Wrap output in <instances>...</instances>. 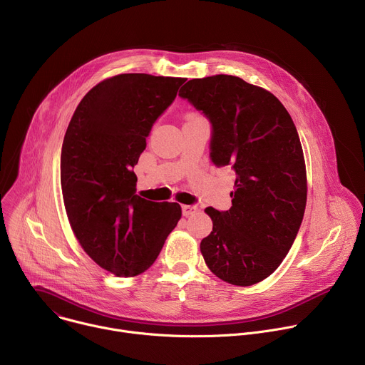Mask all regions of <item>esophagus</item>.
Instances as JSON below:
<instances>
[{
    "mask_svg": "<svg viewBox=\"0 0 365 365\" xmlns=\"http://www.w3.org/2000/svg\"><path fill=\"white\" fill-rule=\"evenodd\" d=\"M197 211H199V210H197L196 205H182V214H183L185 217H190V215L196 214Z\"/></svg>",
    "mask_w": 365,
    "mask_h": 365,
    "instance_id": "1",
    "label": "esophagus"
}]
</instances>
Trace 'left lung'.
I'll list each match as a JSON object with an SVG mask.
<instances>
[{
    "label": "left lung",
    "instance_id": "obj_1",
    "mask_svg": "<svg viewBox=\"0 0 365 365\" xmlns=\"http://www.w3.org/2000/svg\"><path fill=\"white\" fill-rule=\"evenodd\" d=\"M179 96L211 123L210 158L235 172L232 206L206 207L212 231L200 242L221 280L251 286L283 262L306 206V168L297 130L269 91L231 75L190 79Z\"/></svg>",
    "mask_w": 365,
    "mask_h": 365
}]
</instances>
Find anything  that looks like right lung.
Wrapping results in <instances>:
<instances>
[{
  "instance_id": "add662e5",
  "label": "right lung",
  "mask_w": 365,
  "mask_h": 365,
  "mask_svg": "<svg viewBox=\"0 0 365 365\" xmlns=\"http://www.w3.org/2000/svg\"><path fill=\"white\" fill-rule=\"evenodd\" d=\"M185 81L147 73L102 81L83 96L66 130L61 183L71 227L85 252L115 276L145 272L182 217L176 202L135 195L133 169Z\"/></svg>"
}]
</instances>
